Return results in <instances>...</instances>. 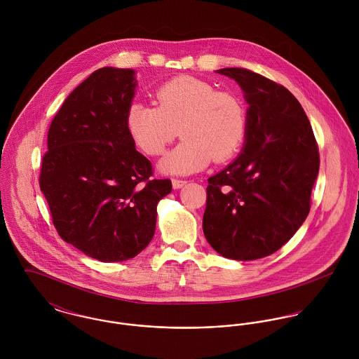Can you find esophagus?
Instances as JSON below:
<instances>
[{
  "label": "esophagus",
  "mask_w": 359,
  "mask_h": 359,
  "mask_svg": "<svg viewBox=\"0 0 359 359\" xmlns=\"http://www.w3.org/2000/svg\"><path fill=\"white\" fill-rule=\"evenodd\" d=\"M185 184H187L185 180H178V178H174V180H172V187H174V189L182 188Z\"/></svg>",
  "instance_id": "34e87169"
}]
</instances>
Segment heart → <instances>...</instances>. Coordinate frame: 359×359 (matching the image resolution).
I'll use <instances>...</instances> for the list:
<instances>
[{"label": "heart", "mask_w": 359, "mask_h": 359, "mask_svg": "<svg viewBox=\"0 0 359 359\" xmlns=\"http://www.w3.org/2000/svg\"><path fill=\"white\" fill-rule=\"evenodd\" d=\"M156 104L133 102L126 111L127 131L137 148L158 156L178 134L184 140L161 161V170L189 174L238 154L246 140L249 111L245 101L195 77H177L154 93Z\"/></svg>", "instance_id": "heart-1"}]
</instances>
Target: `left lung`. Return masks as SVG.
I'll list each match as a JSON object with an SVG mask.
<instances>
[{
  "label": "left lung",
  "instance_id": "8db88e82",
  "mask_svg": "<svg viewBox=\"0 0 359 359\" xmlns=\"http://www.w3.org/2000/svg\"><path fill=\"white\" fill-rule=\"evenodd\" d=\"M217 73L245 91L249 128L243 152L208 178L203 232L221 256L257 259L279 250L307 218L319 171L318 144L287 88L243 67Z\"/></svg>",
  "mask_w": 359,
  "mask_h": 359
}]
</instances>
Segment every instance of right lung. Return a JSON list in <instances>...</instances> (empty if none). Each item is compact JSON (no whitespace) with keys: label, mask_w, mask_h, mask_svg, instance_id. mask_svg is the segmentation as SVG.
Returning <instances> with one entry per match:
<instances>
[{"label":"right lung","mask_w":359,"mask_h":359,"mask_svg":"<svg viewBox=\"0 0 359 359\" xmlns=\"http://www.w3.org/2000/svg\"><path fill=\"white\" fill-rule=\"evenodd\" d=\"M134 73L102 67L74 88L52 118L41 161L40 189L59 236L102 262L134 258L151 243L156 207L172 188L152 178L127 131Z\"/></svg>","instance_id":"obj_1"}]
</instances>
